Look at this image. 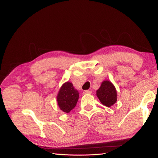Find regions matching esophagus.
Wrapping results in <instances>:
<instances>
[{
    "mask_svg": "<svg viewBox=\"0 0 158 158\" xmlns=\"http://www.w3.org/2000/svg\"><path fill=\"white\" fill-rule=\"evenodd\" d=\"M83 93V94H91L92 92L89 91V90H84Z\"/></svg>",
    "mask_w": 158,
    "mask_h": 158,
    "instance_id": "34e87169",
    "label": "esophagus"
}]
</instances>
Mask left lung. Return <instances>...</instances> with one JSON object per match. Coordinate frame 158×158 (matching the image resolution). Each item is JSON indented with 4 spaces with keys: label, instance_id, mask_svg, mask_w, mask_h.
Listing matches in <instances>:
<instances>
[{
    "label": "left lung",
    "instance_id": "8db88e82",
    "mask_svg": "<svg viewBox=\"0 0 158 158\" xmlns=\"http://www.w3.org/2000/svg\"><path fill=\"white\" fill-rule=\"evenodd\" d=\"M96 96L103 105L107 107L113 106L117 102V90L113 83L105 80L96 91Z\"/></svg>",
    "mask_w": 158,
    "mask_h": 158
}]
</instances>
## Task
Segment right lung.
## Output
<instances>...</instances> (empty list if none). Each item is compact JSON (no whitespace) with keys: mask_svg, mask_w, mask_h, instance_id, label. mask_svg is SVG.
Masks as SVG:
<instances>
[{"mask_svg":"<svg viewBox=\"0 0 158 158\" xmlns=\"http://www.w3.org/2000/svg\"><path fill=\"white\" fill-rule=\"evenodd\" d=\"M79 96L78 90L74 88L72 83L69 81L64 83L57 95V102L59 108L63 112L69 113L75 107Z\"/></svg>","mask_w":158,"mask_h":158,"instance_id":"obj_1","label":"right lung"}]
</instances>
